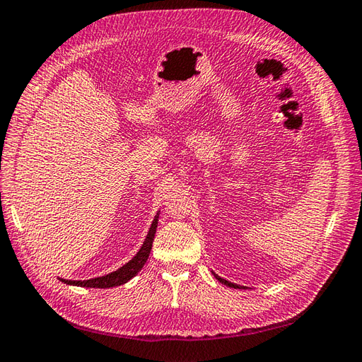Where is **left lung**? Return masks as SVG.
Here are the masks:
<instances>
[{
	"mask_svg": "<svg viewBox=\"0 0 362 362\" xmlns=\"http://www.w3.org/2000/svg\"><path fill=\"white\" fill-rule=\"evenodd\" d=\"M214 276H216V279L222 283V284H226V286H230V288H235V289H241V286H238V284H235V283H230V281H227V280H224V279H221V276H218L216 274H214Z\"/></svg>",
	"mask_w": 362,
	"mask_h": 362,
	"instance_id": "obj_1",
	"label": "left lung"
}]
</instances>
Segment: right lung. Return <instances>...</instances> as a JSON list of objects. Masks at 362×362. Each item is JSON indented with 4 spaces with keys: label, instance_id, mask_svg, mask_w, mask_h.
<instances>
[{
    "label": "right lung",
    "instance_id": "right-lung-1",
    "mask_svg": "<svg viewBox=\"0 0 362 362\" xmlns=\"http://www.w3.org/2000/svg\"><path fill=\"white\" fill-rule=\"evenodd\" d=\"M158 224V216L152 221V226L149 228V233L146 236V240L141 245V249L138 250L136 255L129 261L127 264L119 267L118 271H115L109 275L104 276H98V279H91V280H83V281H76V280H62L66 284H74V286H83V288H113V286H119V284L127 283L130 279L141 271V267L144 266L146 261H148V257L152 249V241L153 236H156V230Z\"/></svg>",
    "mask_w": 362,
    "mask_h": 362
}]
</instances>
